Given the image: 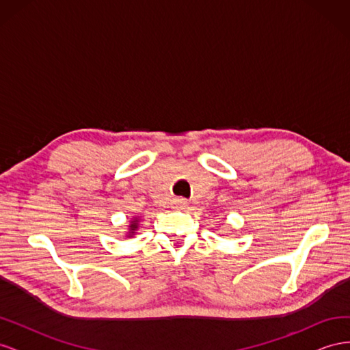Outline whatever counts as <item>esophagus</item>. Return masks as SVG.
<instances>
[{
	"label": "esophagus",
	"instance_id": "obj_1",
	"mask_svg": "<svg viewBox=\"0 0 350 350\" xmlns=\"http://www.w3.org/2000/svg\"><path fill=\"white\" fill-rule=\"evenodd\" d=\"M185 206H187V202L183 200V198H178V200H175V207H176V209H184Z\"/></svg>",
	"mask_w": 350,
	"mask_h": 350
}]
</instances>
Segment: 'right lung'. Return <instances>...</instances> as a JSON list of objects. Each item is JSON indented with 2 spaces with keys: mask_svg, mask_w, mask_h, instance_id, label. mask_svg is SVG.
<instances>
[{
  "mask_svg": "<svg viewBox=\"0 0 350 350\" xmlns=\"http://www.w3.org/2000/svg\"><path fill=\"white\" fill-rule=\"evenodd\" d=\"M139 222H141V218H139V216H138V218H132V219H131V222H129V225H128V231H126V235H125V237H128V239L134 237L135 232L138 231Z\"/></svg>",
  "mask_w": 350,
  "mask_h": 350,
  "instance_id": "1",
  "label": "right lung"
}]
</instances>
